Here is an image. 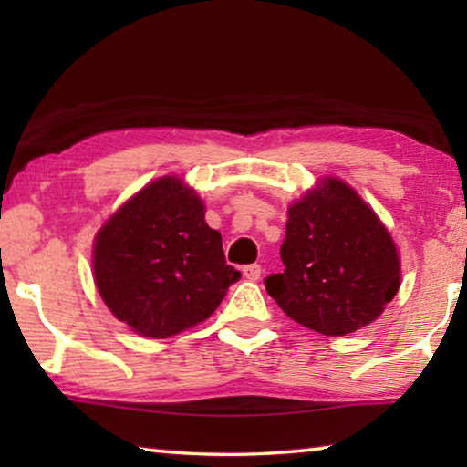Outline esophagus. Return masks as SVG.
Wrapping results in <instances>:
<instances>
[{
	"instance_id": "34e87169",
	"label": "esophagus",
	"mask_w": 467,
	"mask_h": 467,
	"mask_svg": "<svg viewBox=\"0 0 467 467\" xmlns=\"http://www.w3.org/2000/svg\"><path fill=\"white\" fill-rule=\"evenodd\" d=\"M243 275H244V278H247V280H251V282L259 280V275H262V265H259V264L244 265V267H243Z\"/></svg>"
}]
</instances>
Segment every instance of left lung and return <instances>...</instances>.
Returning <instances> with one entry per match:
<instances>
[{
	"mask_svg": "<svg viewBox=\"0 0 467 467\" xmlns=\"http://www.w3.org/2000/svg\"><path fill=\"white\" fill-rule=\"evenodd\" d=\"M282 274L265 290L300 326L346 336L383 313L400 288L391 234L344 181L327 177L288 208Z\"/></svg>",
	"mask_w": 467,
	"mask_h": 467,
	"instance_id": "obj_1",
	"label": "left lung"
}]
</instances>
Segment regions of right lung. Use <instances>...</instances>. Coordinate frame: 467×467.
<instances>
[{"label": "right lung", "mask_w": 467, "mask_h": 467, "mask_svg": "<svg viewBox=\"0 0 467 467\" xmlns=\"http://www.w3.org/2000/svg\"><path fill=\"white\" fill-rule=\"evenodd\" d=\"M94 282L117 319L144 337H171L210 317L241 278L203 202L161 177L110 216L94 239Z\"/></svg>", "instance_id": "1"}]
</instances>
